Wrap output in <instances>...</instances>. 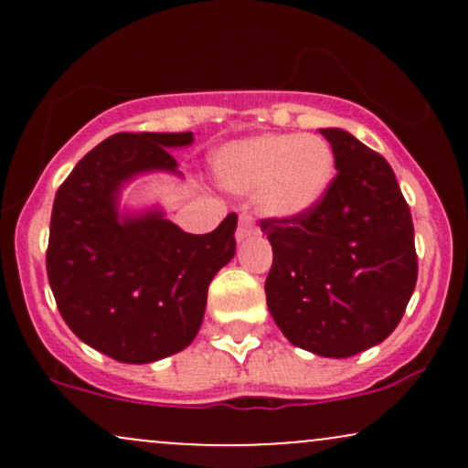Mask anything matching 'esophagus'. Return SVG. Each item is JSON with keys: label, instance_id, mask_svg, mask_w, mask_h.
Listing matches in <instances>:
<instances>
[{"label": "esophagus", "instance_id": "obj_1", "mask_svg": "<svg viewBox=\"0 0 468 468\" xmlns=\"http://www.w3.org/2000/svg\"><path fill=\"white\" fill-rule=\"evenodd\" d=\"M255 233V219L250 213H239V227H238V238L244 239L249 235Z\"/></svg>", "mask_w": 468, "mask_h": 468}]
</instances>
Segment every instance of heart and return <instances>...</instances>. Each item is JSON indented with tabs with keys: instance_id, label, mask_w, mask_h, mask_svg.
Wrapping results in <instances>:
<instances>
[{
	"instance_id": "obj_1",
	"label": "heart",
	"mask_w": 468,
	"mask_h": 468,
	"mask_svg": "<svg viewBox=\"0 0 468 468\" xmlns=\"http://www.w3.org/2000/svg\"><path fill=\"white\" fill-rule=\"evenodd\" d=\"M230 191H260L266 213L299 218L324 200L335 176V154L313 133H264L224 147L213 160Z\"/></svg>"
}]
</instances>
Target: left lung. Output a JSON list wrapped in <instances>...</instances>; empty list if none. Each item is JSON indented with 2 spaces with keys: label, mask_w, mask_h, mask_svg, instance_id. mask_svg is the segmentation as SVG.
<instances>
[{
  "label": "left lung",
  "mask_w": 468,
  "mask_h": 468,
  "mask_svg": "<svg viewBox=\"0 0 468 468\" xmlns=\"http://www.w3.org/2000/svg\"><path fill=\"white\" fill-rule=\"evenodd\" d=\"M336 176L313 211L266 218V303L292 346L347 358L400 324L418 279L410 204L388 160L343 130H321Z\"/></svg>",
  "instance_id": "8db88e82"
}]
</instances>
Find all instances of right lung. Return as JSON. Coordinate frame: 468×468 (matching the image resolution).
<instances>
[{
    "label": "right lung",
    "mask_w": 468,
    "mask_h": 468,
    "mask_svg": "<svg viewBox=\"0 0 468 468\" xmlns=\"http://www.w3.org/2000/svg\"><path fill=\"white\" fill-rule=\"evenodd\" d=\"M191 132H121L96 144L58 186L46 271L58 313L94 350L152 363L185 350L200 330L208 283L235 255L238 216L207 235L185 233L163 213L118 219L122 182L176 171L169 149Z\"/></svg>",
    "instance_id": "add662e5"
}]
</instances>
